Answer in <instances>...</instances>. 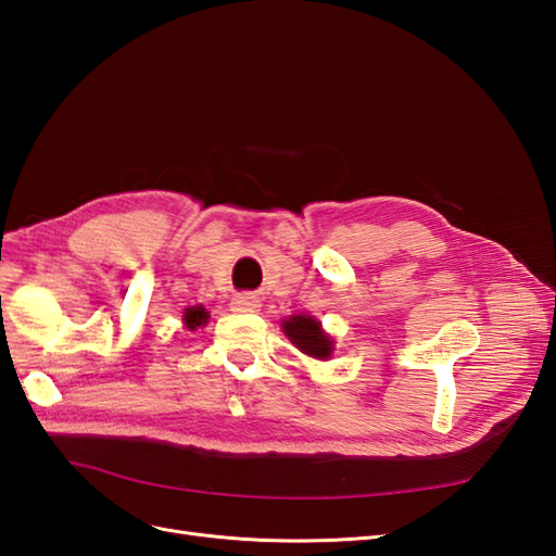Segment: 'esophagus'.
<instances>
[{
	"mask_svg": "<svg viewBox=\"0 0 556 556\" xmlns=\"http://www.w3.org/2000/svg\"><path fill=\"white\" fill-rule=\"evenodd\" d=\"M260 306V296L252 292H241L231 299V308L237 313H257Z\"/></svg>",
	"mask_w": 556,
	"mask_h": 556,
	"instance_id": "1",
	"label": "esophagus"
}]
</instances>
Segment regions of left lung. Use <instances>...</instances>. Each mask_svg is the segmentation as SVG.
<instances>
[{
    "mask_svg": "<svg viewBox=\"0 0 556 556\" xmlns=\"http://www.w3.org/2000/svg\"><path fill=\"white\" fill-rule=\"evenodd\" d=\"M282 329L290 336V341L301 352H306L308 357L327 359L331 355L333 341L327 339L323 329H319V323H315L311 315H292L288 323H282Z\"/></svg>",
    "mask_w": 556,
    "mask_h": 556,
    "instance_id": "8db88e82",
    "label": "left lung"
}]
</instances>
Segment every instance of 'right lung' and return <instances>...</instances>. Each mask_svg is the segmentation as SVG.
<instances>
[{
    "mask_svg": "<svg viewBox=\"0 0 556 556\" xmlns=\"http://www.w3.org/2000/svg\"><path fill=\"white\" fill-rule=\"evenodd\" d=\"M208 319V313L201 308V306H192L185 311V325H188V329H197L201 327Z\"/></svg>",
    "mask_w": 556,
    "mask_h": 556,
    "instance_id": "1",
    "label": "right lung"
}]
</instances>
